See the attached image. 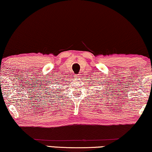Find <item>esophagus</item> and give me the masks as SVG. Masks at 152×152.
<instances>
[{
    "label": "esophagus",
    "mask_w": 152,
    "mask_h": 152,
    "mask_svg": "<svg viewBox=\"0 0 152 152\" xmlns=\"http://www.w3.org/2000/svg\"><path fill=\"white\" fill-rule=\"evenodd\" d=\"M76 76H77V78H79V77H80V74H78V75H76Z\"/></svg>",
    "instance_id": "34e87169"
}]
</instances>
